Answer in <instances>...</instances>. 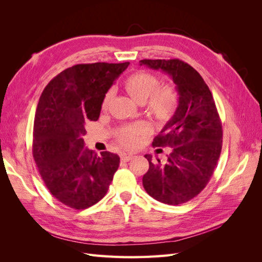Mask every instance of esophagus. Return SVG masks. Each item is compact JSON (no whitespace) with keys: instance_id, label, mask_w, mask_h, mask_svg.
Returning a JSON list of instances; mask_svg holds the SVG:
<instances>
[{"instance_id":"34e87169","label":"esophagus","mask_w":262,"mask_h":262,"mask_svg":"<svg viewBox=\"0 0 262 262\" xmlns=\"http://www.w3.org/2000/svg\"><path fill=\"white\" fill-rule=\"evenodd\" d=\"M132 157H133L132 154H125V153H123V154H121V161L122 162H129L130 160H132Z\"/></svg>"}]
</instances>
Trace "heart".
<instances>
[{
	"instance_id": "1",
	"label": "heart",
	"mask_w": 262,
	"mask_h": 262,
	"mask_svg": "<svg viewBox=\"0 0 262 262\" xmlns=\"http://www.w3.org/2000/svg\"><path fill=\"white\" fill-rule=\"evenodd\" d=\"M123 89L136 101L144 102L149 114L158 121L167 122L178 107V95L169 85H158L157 77L147 72H137L129 75L123 82ZM110 99V93L102 99V108H106ZM144 125L128 126L119 136V141L124 146L133 147L138 144L140 136L144 133Z\"/></svg>"
}]
</instances>
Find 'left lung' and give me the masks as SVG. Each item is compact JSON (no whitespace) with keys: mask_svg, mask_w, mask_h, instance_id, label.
<instances>
[{"mask_svg":"<svg viewBox=\"0 0 262 262\" xmlns=\"http://www.w3.org/2000/svg\"><path fill=\"white\" fill-rule=\"evenodd\" d=\"M141 66L168 74L178 92V107L153 146L171 147L168 160L152 162L142 182L155 200L177 205L188 202L208 185L222 149V123L212 93L196 71L179 59L141 60Z\"/></svg>","mask_w":262,"mask_h":262,"instance_id":"obj_1","label":"left lung"}]
</instances>
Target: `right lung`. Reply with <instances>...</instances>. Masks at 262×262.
Instances as JSON below:
<instances>
[{
    "label": "right lung",
    "mask_w": 262,
    "mask_h": 262,
    "mask_svg": "<svg viewBox=\"0 0 262 262\" xmlns=\"http://www.w3.org/2000/svg\"><path fill=\"white\" fill-rule=\"evenodd\" d=\"M130 64L97 62L76 64L49 82L39 99L33 156L51 194L67 207L83 210L108 191L120 157L97 155L84 145L85 124L97 121L102 99Z\"/></svg>",
    "instance_id": "1"
}]
</instances>
